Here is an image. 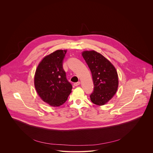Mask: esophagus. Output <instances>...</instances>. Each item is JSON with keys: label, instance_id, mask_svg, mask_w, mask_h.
Masks as SVG:
<instances>
[{"label": "esophagus", "instance_id": "34e87169", "mask_svg": "<svg viewBox=\"0 0 153 153\" xmlns=\"http://www.w3.org/2000/svg\"><path fill=\"white\" fill-rule=\"evenodd\" d=\"M80 82H75L74 83V86H78L79 85H80Z\"/></svg>", "mask_w": 153, "mask_h": 153}]
</instances>
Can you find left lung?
Wrapping results in <instances>:
<instances>
[{"mask_svg":"<svg viewBox=\"0 0 153 153\" xmlns=\"http://www.w3.org/2000/svg\"><path fill=\"white\" fill-rule=\"evenodd\" d=\"M82 56L91 72L94 90L90 95L91 102L103 105L116 94L119 85L118 76L112 63L95 51H86Z\"/></svg>","mask_w":153,"mask_h":153,"instance_id":"left-lung-1","label":"left lung"}]
</instances>
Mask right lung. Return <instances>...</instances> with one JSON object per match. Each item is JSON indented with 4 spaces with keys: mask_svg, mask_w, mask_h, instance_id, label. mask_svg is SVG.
Here are the masks:
<instances>
[{
    "mask_svg": "<svg viewBox=\"0 0 153 153\" xmlns=\"http://www.w3.org/2000/svg\"><path fill=\"white\" fill-rule=\"evenodd\" d=\"M66 53L67 50H57L47 56L36 71V90L42 100L52 106H59L66 102L73 88L63 68Z\"/></svg>",
    "mask_w": 153,
    "mask_h": 153,
    "instance_id": "right-lung-1",
    "label": "right lung"
}]
</instances>
